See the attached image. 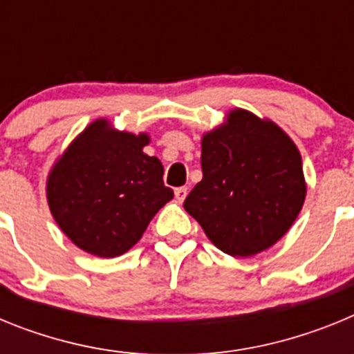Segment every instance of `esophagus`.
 <instances>
[{"label": "esophagus", "mask_w": 354, "mask_h": 354, "mask_svg": "<svg viewBox=\"0 0 354 354\" xmlns=\"http://www.w3.org/2000/svg\"><path fill=\"white\" fill-rule=\"evenodd\" d=\"M186 195H187V187H177V189H175V198H177V202H179V204H183L184 202V198H186Z\"/></svg>", "instance_id": "esophagus-1"}]
</instances>
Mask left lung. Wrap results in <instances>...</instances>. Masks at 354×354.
Here are the masks:
<instances>
[{
	"label": "left lung",
	"instance_id": "8db88e82",
	"mask_svg": "<svg viewBox=\"0 0 354 354\" xmlns=\"http://www.w3.org/2000/svg\"><path fill=\"white\" fill-rule=\"evenodd\" d=\"M202 180L184 209L232 257L273 246L298 218L306 195L298 147L271 120L232 109L202 136Z\"/></svg>",
	"mask_w": 354,
	"mask_h": 354
}]
</instances>
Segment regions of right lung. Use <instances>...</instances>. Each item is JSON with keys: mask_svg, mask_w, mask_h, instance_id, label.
<instances>
[{"mask_svg": "<svg viewBox=\"0 0 354 354\" xmlns=\"http://www.w3.org/2000/svg\"><path fill=\"white\" fill-rule=\"evenodd\" d=\"M149 134L126 133L106 118L67 147L48 177V204L65 236L97 257H118L142 239L150 220L174 198L162 165L147 156Z\"/></svg>", "mask_w": 354, "mask_h": 354, "instance_id": "right-lung-1", "label": "right lung"}]
</instances>
